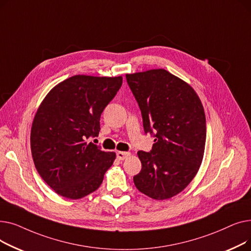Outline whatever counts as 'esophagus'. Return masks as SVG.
Segmentation results:
<instances>
[{"label": "esophagus", "mask_w": 251, "mask_h": 251, "mask_svg": "<svg viewBox=\"0 0 251 251\" xmlns=\"http://www.w3.org/2000/svg\"><path fill=\"white\" fill-rule=\"evenodd\" d=\"M116 155H117V159H118L119 161H123V160L126 159L127 156L130 155V153H129V152H126V151H117Z\"/></svg>", "instance_id": "34e87169"}]
</instances>
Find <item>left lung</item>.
Masks as SVG:
<instances>
[{
	"label": "left lung",
	"mask_w": 251,
	"mask_h": 251,
	"mask_svg": "<svg viewBox=\"0 0 251 251\" xmlns=\"http://www.w3.org/2000/svg\"><path fill=\"white\" fill-rule=\"evenodd\" d=\"M139 105L144 132L154 137L151 151L137 152L136 188L153 200H168L192 181L202 162L206 126L194 89L165 69L126 74Z\"/></svg>",
	"instance_id": "left-lung-1"
}]
</instances>
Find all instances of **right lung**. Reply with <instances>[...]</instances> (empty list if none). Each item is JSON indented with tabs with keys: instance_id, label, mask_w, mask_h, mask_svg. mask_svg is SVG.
Masks as SVG:
<instances>
[{
	"instance_id": "add662e5",
	"label": "right lung",
	"mask_w": 251,
	"mask_h": 251,
	"mask_svg": "<svg viewBox=\"0 0 251 251\" xmlns=\"http://www.w3.org/2000/svg\"><path fill=\"white\" fill-rule=\"evenodd\" d=\"M123 78L75 75L52 88L33 119L32 159L38 174L56 193L79 200L96 191L116 153L88 142L100 133L102 111Z\"/></svg>"
}]
</instances>
